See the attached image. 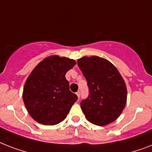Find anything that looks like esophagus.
Segmentation results:
<instances>
[{
    "label": "esophagus",
    "mask_w": 152,
    "mask_h": 152,
    "mask_svg": "<svg viewBox=\"0 0 152 152\" xmlns=\"http://www.w3.org/2000/svg\"><path fill=\"white\" fill-rule=\"evenodd\" d=\"M76 95H77V97H78L79 99H80V91H77V92H76Z\"/></svg>",
    "instance_id": "obj_1"
}]
</instances>
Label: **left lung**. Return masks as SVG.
<instances>
[{"mask_svg": "<svg viewBox=\"0 0 152 152\" xmlns=\"http://www.w3.org/2000/svg\"><path fill=\"white\" fill-rule=\"evenodd\" d=\"M77 64L89 88L88 99L80 102L86 118L99 126L114 121L127 100V88L120 72L108 60L97 56L81 57Z\"/></svg>", "mask_w": 152, "mask_h": 152, "instance_id": "obj_1", "label": "left lung"}]
</instances>
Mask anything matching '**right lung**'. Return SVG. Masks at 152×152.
I'll list each match as a JSON object with an SVG mask.
<instances>
[{
  "instance_id": "right-lung-1",
  "label": "right lung",
  "mask_w": 152,
  "mask_h": 152,
  "mask_svg": "<svg viewBox=\"0 0 152 152\" xmlns=\"http://www.w3.org/2000/svg\"><path fill=\"white\" fill-rule=\"evenodd\" d=\"M76 62L53 55L37 64L25 82L23 100L31 117L45 125H54L64 120L77 100L69 90L65 73Z\"/></svg>"
}]
</instances>
